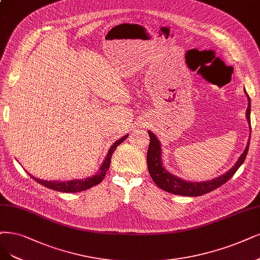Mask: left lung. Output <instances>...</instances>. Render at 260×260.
<instances>
[{
  "label": "left lung",
  "mask_w": 260,
  "mask_h": 260,
  "mask_svg": "<svg viewBox=\"0 0 260 260\" xmlns=\"http://www.w3.org/2000/svg\"><path fill=\"white\" fill-rule=\"evenodd\" d=\"M244 93L248 101V106L246 109V120L249 126V131H251V99L247 95L245 89ZM149 136H150V145L149 150L147 153V164L148 169L150 172V176L152 180L155 182V184L168 193L175 194V195H181V196H187V197H196L205 195L209 191L213 190L224 183L232 178L235 172L238 170V168L243 164V161L246 157L248 146H249V140L247 141V145L245 150L238 160L236 164L230 168L228 171H226L224 175H220L219 177H216L212 180H207V181H201V182H193V181H186L181 179L175 175L170 174V172L162 166V159H161V143L158 138L153 134L151 131H148ZM251 137V135H249Z\"/></svg>",
  "instance_id": "obj_1"
}]
</instances>
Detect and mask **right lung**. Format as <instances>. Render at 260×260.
<instances>
[{"mask_svg":"<svg viewBox=\"0 0 260 260\" xmlns=\"http://www.w3.org/2000/svg\"><path fill=\"white\" fill-rule=\"evenodd\" d=\"M127 135L123 136L122 138L118 139L117 141H114L107 155H106L104 161L102 162V165L99 169V171L96 172V174L92 177H88V178H84V179H75V180H69V181H65V182H61V181H47V180H41V179H37L33 176H31L33 178V180H35L37 183H40L48 188H51L53 190H57V191H63V193H78V191H82L85 189H89L90 187H93L95 185L100 184L101 182L103 181V179L106 176V172L109 169L110 166V160H111V156H112V153L114 152V150L117 149V147L119 145L126 139Z\"/></svg>","mask_w":260,"mask_h":260,"instance_id":"right-lung-1","label":"right lung"}]
</instances>
